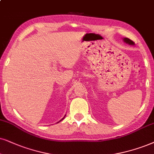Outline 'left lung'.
Listing matches in <instances>:
<instances>
[{
	"label": "left lung",
	"instance_id": "left-lung-1",
	"mask_svg": "<svg viewBox=\"0 0 154 154\" xmlns=\"http://www.w3.org/2000/svg\"><path fill=\"white\" fill-rule=\"evenodd\" d=\"M122 40H123V41L125 42V43H126V44H129V45H134V42L132 41V40H130V39H129V38H124L123 39H122Z\"/></svg>",
	"mask_w": 154,
	"mask_h": 154
}]
</instances>
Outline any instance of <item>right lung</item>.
I'll list each match as a JSON object with an SVG mask.
<instances>
[{
    "mask_svg": "<svg viewBox=\"0 0 154 154\" xmlns=\"http://www.w3.org/2000/svg\"><path fill=\"white\" fill-rule=\"evenodd\" d=\"M65 116H66V115H65ZM65 116H64V117H63V119H61V120H60V121H62V120H63V119H64V118H65ZM57 122V123H59V122Z\"/></svg>",
    "mask_w": 154,
    "mask_h": 154,
    "instance_id": "1",
    "label": "right lung"
}]
</instances>
